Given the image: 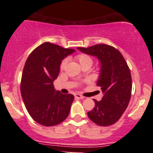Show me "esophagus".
Returning <instances> with one entry per match:
<instances>
[{
	"mask_svg": "<svg viewBox=\"0 0 153 153\" xmlns=\"http://www.w3.org/2000/svg\"><path fill=\"white\" fill-rule=\"evenodd\" d=\"M75 97L76 98H78V99H83V98H84L83 96H82V95H81V94H75Z\"/></svg>",
	"mask_w": 153,
	"mask_h": 153,
	"instance_id": "obj_1",
	"label": "esophagus"
}]
</instances>
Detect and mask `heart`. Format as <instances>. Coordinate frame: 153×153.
Listing matches in <instances>:
<instances>
[{"label":"heart","instance_id":"b5f03b06","mask_svg":"<svg viewBox=\"0 0 153 153\" xmlns=\"http://www.w3.org/2000/svg\"><path fill=\"white\" fill-rule=\"evenodd\" d=\"M76 59L78 62H80V64H81L82 67H84L86 65H90L91 66L93 64V59L89 55L85 53H81L78 54V56H76ZM67 64V59H64L62 60V63L60 64V68L61 70H64L65 68L66 65Z\"/></svg>","mask_w":153,"mask_h":153}]
</instances>
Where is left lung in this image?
I'll return each mask as SVG.
<instances>
[{
  "label": "left lung",
  "mask_w": 153,
  "mask_h": 153,
  "mask_svg": "<svg viewBox=\"0 0 153 153\" xmlns=\"http://www.w3.org/2000/svg\"><path fill=\"white\" fill-rule=\"evenodd\" d=\"M77 49L95 56L100 63L97 85L103 97L100 101L93 100L95 105L88 112V117L100 126L113 125L126 110L131 97L132 78L127 62L118 50L105 44Z\"/></svg>",
  "instance_id": "8db88e82"
}]
</instances>
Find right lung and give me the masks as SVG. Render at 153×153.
I'll return each instance as SVG.
<instances>
[{
    "label": "right lung",
    "instance_id": "1",
    "mask_svg": "<svg viewBox=\"0 0 153 153\" xmlns=\"http://www.w3.org/2000/svg\"><path fill=\"white\" fill-rule=\"evenodd\" d=\"M75 51L45 42L33 50L25 62L20 83L22 98L30 117L40 125H59L70 114L74 96L56 91L53 81L62 61Z\"/></svg>",
    "mask_w": 153,
    "mask_h": 153
}]
</instances>
